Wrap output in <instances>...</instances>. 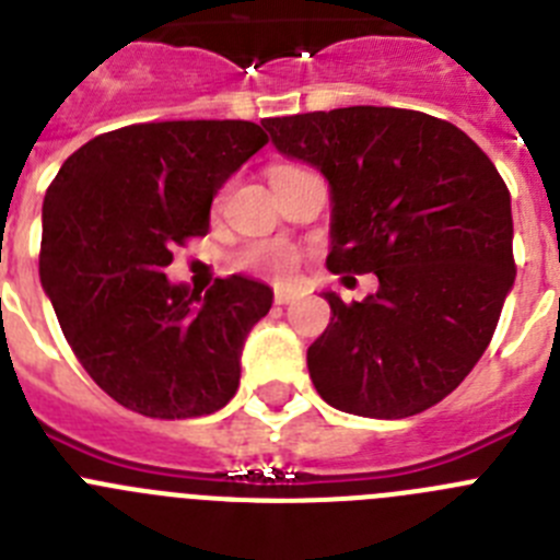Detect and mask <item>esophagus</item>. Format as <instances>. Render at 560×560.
<instances>
[{
  "instance_id": "34e87169",
  "label": "esophagus",
  "mask_w": 560,
  "mask_h": 560,
  "mask_svg": "<svg viewBox=\"0 0 560 560\" xmlns=\"http://www.w3.org/2000/svg\"><path fill=\"white\" fill-rule=\"evenodd\" d=\"M300 294H303V291L294 289V285H277V289H275V303L277 305H289V303H294V300Z\"/></svg>"
}]
</instances>
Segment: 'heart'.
<instances>
[{
  "label": "heart",
  "instance_id": "heart-1",
  "mask_svg": "<svg viewBox=\"0 0 560 560\" xmlns=\"http://www.w3.org/2000/svg\"><path fill=\"white\" fill-rule=\"evenodd\" d=\"M275 171H283V167H275ZM241 266L264 277H289L296 266V252L285 244H277V241H260V244H252L249 249H244Z\"/></svg>",
  "mask_w": 560,
  "mask_h": 560
}]
</instances>
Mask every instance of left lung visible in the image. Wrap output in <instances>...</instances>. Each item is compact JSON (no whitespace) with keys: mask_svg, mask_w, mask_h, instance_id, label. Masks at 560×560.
<instances>
[{"mask_svg":"<svg viewBox=\"0 0 560 560\" xmlns=\"http://www.w3.org/2000/svg\"><path fill=\"white\" fill-rule=\"evenodd\" d=\"M271 145L330 187L328 269L378 277L308 348L316 393L341 412L409 418L485 353L516 280L511 192L482 148L432 114L350 106L264 120Z\"/></svg>","mask_w":560,"mask_h":560,"instance_id":"left-lung-1","label":"left lung"}]
</instances>
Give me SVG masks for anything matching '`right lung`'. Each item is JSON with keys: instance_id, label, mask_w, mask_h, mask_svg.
I'll return each mask as SVG.
<instances>
[{"instance_id": "obj_1", "label": "right lung", "mask_w": 560, "mask_h": 560, "mask_svg": "<svg viewBox=\"0 0 560 560\" xmlns=\"http://www.w3.org/2000/svg\"><path fill=\"white\" fill-rule=\"evenodd\" d=\"M269 142L246 120H167L89 140L42 207V289L97 387L145 418H199L241 381L275 291L232 275L205 296L171 283L173 246L207 235L215 192Z\"/></svg>"}]
</instances>
